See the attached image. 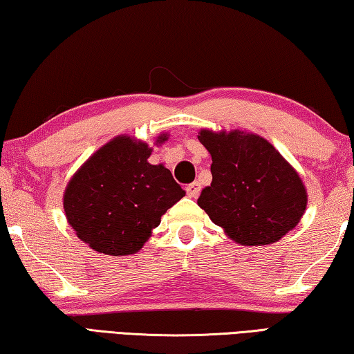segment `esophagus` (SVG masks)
<instances>
[{
  "label": "esophagus",
  "mask_w": 354,
  "mask_h": 354,
  "mask_svg": "<svg viewBox=\"0 0 354 354\" xmlns=\"http://www.w3.org/2000/svg\"><path fill=\"white\" fill-rule=\"evenodd\" d=\"M200 190H201V184L196 183V181L189 184L187 187H185V192H187V195L190 196V198H195V196L200 194Z\"/></svg>",
  "instance_id": "obj_1"
}]
</instances>
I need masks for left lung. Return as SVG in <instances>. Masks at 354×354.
I'll return each mask as SVG.
<instances>
[{"instance_id": "1", "label": "left lung", "mask_w": 354, "mask_h": 354, "mask_svg": "<svg viewBox=\"0 0 354 354\" xmlns=\"http://www.w3.org/2000/svg\"><path fill=\"white\" fill-rule=\"evenodd\" d=\"M198 140L212 158V183L201 190L198 206L231 241L270 245L298 225L308 192L270 142L241 129H201Z\"/></svg>"}]
</instances>
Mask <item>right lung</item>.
Instances as JSON below:
<instances>
[{
    "instance_id": "right-lung-1",
    "label": "right lung",
    "mask_w": 354,
    "mask_h": 354,
    "mask_svg": "<svg viewBox=\"0 0 354 354\" xmlns=\"http://www.w3.org/2000/svg\"><path fill=\"white\" fill-rule=\"evenodd\" d=\"M169 134L156 137V145ZM153 148L117 136L84 162L64 192V211L76 236L92 250L111 256L139 251L160 217L185 192L164 164L148 162Z\"/></svg>"
}]
</instances>
